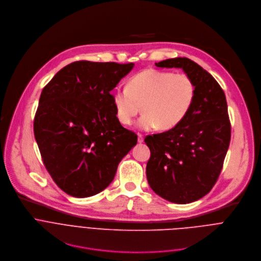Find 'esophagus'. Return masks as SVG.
Returning a JSON list of instances; mask_svg holds the SVG:
<instances>
[{
	"label": "esophagus",
	"mask_w": 261,
	"mask_h": 261,
	"mask_svg": "<svg viewBox=\"0 0 261 261\" xmlns=\"http://www.w3.org/2000/svg\"><path fill=\"white\" fill-rule=\"evenodd\" d=\"M137 136H138V142L139 143H141V142H143V135L142 134H137Z\"/></svg>",
	"instance_id": "1"
}]
</instances>
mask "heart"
<instances>
[{
	"label": "heart",
	"instance_id": "heart-1",
	"mask_svg": "<svg viewBox=\"0 0 261 261\" xmlns=\"http://www.w3.org/2000/svg\"><path fill=\"white\" fill-rule=\"evenodd\" d=\"M195 93V85L187 74L146 69L133 76L126 88H117L111 98L121 124L131 125L142 108L139 129L169 130L188 115Z\"/></svg>",
	"mask_w": 261,
	"mask_h": 261
}]
</instances>
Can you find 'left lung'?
Instances as JSON below:
<instances>
[{
	"instance_id": "1",
	"label": "left lung",
	"mask_w": 261,
	"mask_h": 261,
	"mask_svg": "<svg viewBox=\"0 0 261 261\" xmlns=\"http://www.w3.org/2000/svg\"><path fill=\"white\" fill-rule=\"evenodd\" d=\"M156 66L182 69L196 93L188 115L176 127L145 137L151 151L146 177L162 198L190 203L212 190L223 167L231 134L227 102L217 81L190 59H168Z\"/></svg>"
}]
</instances>
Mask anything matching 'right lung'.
Here are the masks:
<instances>
[{
    "instance_id": "add662e5",
    "label": "right lung",
    "mask_w": 261,
    "mask_h": 261,
    "mask_svg": "<svg viewBox=\"0 0 261 261\" xmlns=\"http://www.w3.org/2000/svg\"><path fill=\"white\" fill-rule=\"evenodd\" d=\"M133 63L77 61L42 90L34 134L45 168L73 197H90L113 181L137 135L119 122L110 91Z\"/></svg>"
}]
</instances>
